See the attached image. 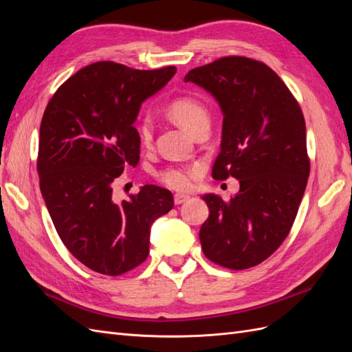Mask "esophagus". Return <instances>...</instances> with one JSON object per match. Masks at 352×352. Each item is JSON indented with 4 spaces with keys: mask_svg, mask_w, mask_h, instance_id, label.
Listing matches in <instances>:
<instances>
[{
    "mask_svg": "<svg viewBox=\"0 0 352 352\" xmlns=\"http://www.w3.org/2000/svg\"><path fill=\"white\" fill-rule=\"evenodd\" d=\"M190 197L188 194H175V204H184L185 201H188Z\"/></svg>",
    "mask_w": 352,
    "mask_h": 352,
    "instance_id": "1",
    "label": "esophagus"
}]
</instances>
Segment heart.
<instances>
[{"label": "heart", "mask_w": 352, "mask_h": 352, "mask_svg": "<svg viewBox=\"0 0 352 352\" xmlns=\"http://www.w3.org/2000/svg\"><path fill=\"white\" fill-rule=\"evenodd\" d=\"M168 116L189 133H194L202 123L210 122L204 104L192 97H179L168 104ZM138 135L142 144L148 145L153 140V123L148 116L138 124ZM158 179L173 189H186L190 185L192 173L185 167H167L158 173Z\"/></svg>", "instance_id": "1"}]
</instances>
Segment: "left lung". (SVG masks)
<instances>
[{
	"label": "left lung",
	"instance_id": "1",
	"mask_svg": "<svg viewBox=\"0 0 352 352\" xmlns=\"http://www.w3.org/2000/svg\"><path fill=\"white\" fill-rule=\"evenodd\" d=\"M223 114L212 177L239 180L235 197L202 195L208 219L199 230L207 257L223 267L257 265L280 247L305 192L310 162L300 105L269 66L223 57L188 72Z\"/></svg>",
	"mask_w": 352,
	"mask_h": 352
}]
</instances>
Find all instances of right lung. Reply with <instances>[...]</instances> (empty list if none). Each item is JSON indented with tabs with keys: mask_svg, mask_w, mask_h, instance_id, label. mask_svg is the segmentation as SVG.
<instances>
[{
	"mask_svg": "<svg viewBox=\"0 0 352 352\" xmlns=\"http://www.w3.org/2000/svg\"><path fill=\"white\" fill-rule=\"evenodd\" d=\"M176 67L136 70L113 61L80 69L48 102L39 129L42 198L66 248L91 270L119 276L150 252L153 223L173 208L168 189L145 185L127 201L113 182L140 162L133 123Z\"/></svg>",
	"mask_w": 352,
	"mask_h": 352,
	"instance_id": "obj_1",
	"label": "right lung"
}]
</instances>
